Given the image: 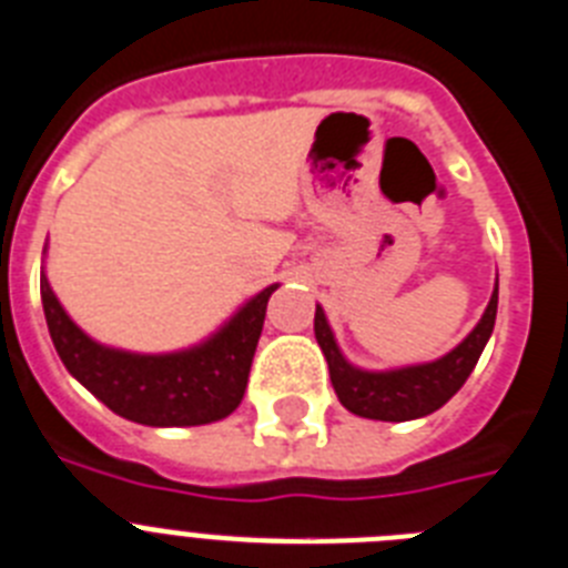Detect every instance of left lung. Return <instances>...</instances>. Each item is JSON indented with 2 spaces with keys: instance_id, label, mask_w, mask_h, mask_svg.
Wrapping results in <instances>:
<instances>
[{
  "instance_id": "obj_1",
  "label": "left lung",
  "mask_w": 568,
  "mask_h": 568,
  "mask_svg": "<svg viewBox=\"0 0 568 568\" xmlns=\"http://www.w3.org/2000/svg\"><path fill=\"white\" fill-rule=\"evenodd\" d=\"M496 304H499V284L494 287L479 325L473 327L470 336L458 348H453L447 357L435 359V363L409 365V368H397V372H359L345 363L336 348L334 334L327 327L325 311L316 307L313 331H316L318 348L331 368V383H334L339 403L359 418L372 420H415L442 409L479 363L481 351L494 334Z\"/></svg>"
}]
</instances>
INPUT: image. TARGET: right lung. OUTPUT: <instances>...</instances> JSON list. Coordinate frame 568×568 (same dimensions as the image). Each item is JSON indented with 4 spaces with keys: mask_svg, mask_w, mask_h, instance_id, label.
Segmentation results:
<instances>
[{
    "mask_svg": "<svg viewBox=\"0 0 568 568\" xmlns=\"http://www.w3.org/2000/svg\"><path fill=\"white\" fill-rule=\"evenodd\" d=\"M278 284L241 307L209 342L180 354L142 357L89 339L40 278L42 311L60 359L115 415L144 426H200L232 415L250 383L252 357L264 331L266 302Z\"/></svg>",
    "mask_w": 568,
    "mask_h": 568,
    "instance_id": "obj_1",
    "label": "right lung"
}]
</instances>
